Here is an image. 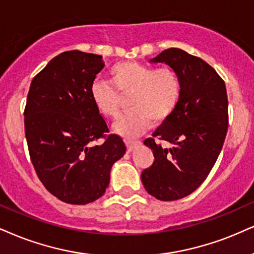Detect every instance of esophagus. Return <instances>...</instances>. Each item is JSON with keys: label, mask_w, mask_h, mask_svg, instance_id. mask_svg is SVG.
<instances>
[{"label": "esophagus", "mask_w": 254, "mask_h": 254, "mask_svg": "<svg viewBox=\"0 0 254 254\" xmlns=\"http://www.w3.org/2000/svg\"><path fill=\"white\" fill-rule=\"evenodd\" d=\"M139 145H141V142H140V141H126V146H127L128 152L134 151V149H135Z\"/></svg>", "instance_id": "esophagus-1"}]
</instances>
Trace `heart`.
Segmentation results:
<instances>
[{
	"instance_id": "b5f03b06",
	"label": "heart",
	"mask_w": 254,
	"mask_h": 254,
	"mask_svg": "<svg viewBox=\"0 0 254 254\" xmlns=\"http://www.w3.org/2000/svg\"><path fill=\"white\" fill-rule=\"evenodd\" d=\"M112 83L95 80L90 96L100 113L117 118L120 112V95H130V111L119 118L114 132L133 139L145 133L152 125L167 120L175 111L181 95L179 75L171 67L154 68L140 62H121L111 69ZM117 88L118 90L115 89Z\"/></svg>"
}]
</instances>
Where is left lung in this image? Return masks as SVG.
I'll return each instance as SVG.
<instances>
[{"label": "left lung", "instance_id": "left-lung-1", "mask_svg": "<svg viewBox=\"0 0 254 254\" xmlns=\"http://www.w3.org/2000/svg\"><path fill=\"white\" fill-rule=\"evenodd\" d=\"M149 62L170 65L181 81L175 111L143 142L155 158L142 172L143 186L154 198L172 201L198 189L220 154L228 127L226 87L211 65L183 49H166Z\"/></svg>", "mask_w": 254, "mask_h": 254}]
</instances>
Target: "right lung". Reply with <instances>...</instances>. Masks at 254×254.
Masks as SVG:
<instances>
[{"label": "right lung", "mask_w": 254, "mask_h": 254, "mask_svg": "<svg viewBox=\"0 0 254 254\" xmlns=\"http://www.w3.org/2000/svg\"><path fill=\"white\" fill-rule=\"evenodd\" d=\"M101 55L61 53L31 81L24 109V130L31 162L53 195L86 205L103 195L112 166L126 153L120 136L108 132L90 96L102 69ZM105 137L102 145L92 141Z\"/></svg>", "instance_id": "right-lung-1"}]
</instances>
